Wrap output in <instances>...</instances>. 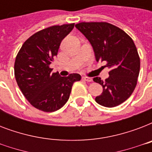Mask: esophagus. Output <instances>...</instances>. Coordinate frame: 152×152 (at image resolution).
<instances>
[{"label": "esophagus", "instance_id": "1", "mask_svg": "<svg viewBox=\"0 0 152 152\" xmlns=\"http://www.w3.org/2000/svg\"><path fill=\"white\" fill-rule=\"evenodd\" d=\"M82 80L84 81H86V82H91V81H92V79L89 78V77H83V78H82Z\"/></svg>", "mask_w": 152, "mask_h": 152}]
</instances>
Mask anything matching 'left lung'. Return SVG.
Masks as SVG:
<instances>
[{"mask_svg":"<svg viewBox=\"0 0 152 152\" xmlns=\"http://www.w3.org/2000/svg\"><path fill=\"white\" fill-rule=\"evenodd\" d=\"M77 29L90 42L97 61H106L110 69L105 80H93L102 86L103 91L95 98L101 106L114 107L132 95L137 83L140 60L132 38L123 30L106 22H82Z\"/></svg>","mask_w":152,"mask_h":152,"instance_id":"1","label":"left lung"}]
</instances>
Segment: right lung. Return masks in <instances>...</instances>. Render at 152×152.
I'll return each instance as SVG.
<instances>
[{
  "mask_svg": "<svg viewBox=\"0 0 152 152\" xmlns=\"http://www.w3.org/2000/svg\"><path fill=\"white\" fill-rule=\"evenodd\" d=\"M75 23L56 25L34 33L23 44L14 64L15 80L27 101L39 110L53 112L69 100L74 82L80 75L64 77L53 72L50 64L60 44Z\"/></svg>",
  "mask_w": 152,
  "mask_h": 152,
  "instance_id": "obj_1",
  "label": "right lung"
}]
</instances>
